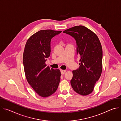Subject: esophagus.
Here are the masks:
<instances>
[{
    "instance_id": "esophagus-1",
    "label": "esophagus",
    "mask_w": 121,
    "mask_h": 121,
    "mask_svg": "<svg viewBox=\"0 0 121 121\" xmlns=\"http://www.w3.org/2000/svg\"><path fill=\"white\" fill-rule=\"evenodd\" d=\"M60 71H61V74H62V75L64 74L65 73V72H66V70H62V69H61Z\"/></svg>"
}]
</instances>
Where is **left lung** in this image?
Instances as JSON below:
<instances>
[{
  "label": "left lung",
  "instance_id": "8db88e82",
  "mask_svg": "<svg viewBox=\"0 0 121 121\" xmlns=\"http://www.w3.org/2000/svg\"><path fill=\"white\" fill-rule=\"evenodd\" d=\"M63 32L75 38L77 45V53L80 56L78 69L72 71L71 86L78 94L88 95L93 91L94 86L101 74V43L96 34L84 26H76Z\"/></svg>",
  "mask_w": 121,
  "mask_h": 121
}]
</instances>
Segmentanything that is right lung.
I'll use <instances>...</instances> for the list:
<instances>
[{"mask_svg":"<svg viewBox=\"0 0 121 121\" xmlns=\"http://www.w3.org/2000/svg\"><path fill=\"white\" fill-rule=\"evenodd\" d=\"M61 32L39 30L28 39L25 46L23 62L27 80L38 95L43 98L54 93L60 81V70L50 68L45 62L50 56L51 39Z\"/></svg>","mask_w":121,"mask_h":121,"instance_id":"add662e5","label":"right lung"}]
</instances>
